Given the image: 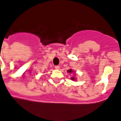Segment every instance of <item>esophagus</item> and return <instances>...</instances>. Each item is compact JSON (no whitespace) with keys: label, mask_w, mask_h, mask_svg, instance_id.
Wrapping results in <instances>:
<instances>
[{"label":"esophagus","mask_w":121,"mask_h":121,"mask_svg":"<svg viewBox=\"0 0 121 121\" xmlns=\"http://www.w3.org/2000/svg\"><path fill=\"white\" fill-rule=\"evenodd\" d=\"M55 68L56 69H60V66H55Z\"/></svg>","instance_id":"esophagus-1"}]
</instances>
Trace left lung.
I'll use <instances>...</instances> for the list:
<instances>
[{"label":"left lung","mask_w":121,"mask_h":121,"mask_svg":"<svg viewBox=\"0 0 121 121\" xmlns=\"http://www.w3.org/2000/svg\"><path fill=\"white\" fill-rule=\"evenodd\" d=\"M68 72H69V73H72V72H73V71H72V69H69V70H68ZM71 79L73 80H75V78H74V77H72V78H71Z\"/></svg>","instance_id":"8db88e82"}]
</instances>
